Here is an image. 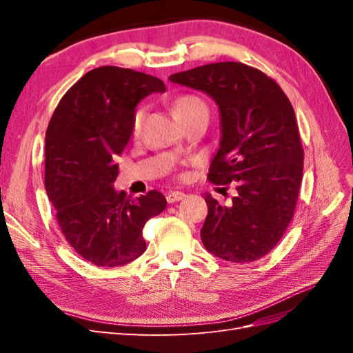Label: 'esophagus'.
Returning a JSON list of instances; mask_svg holds the SVG:
<instances>
[{"instance_id":"obj_1","label":"esophagus","mask_w":353,"mask_h":353,"mask_svg":"<svg viewBox=\"0 0 353 353\" xmlns=\"http://www.w3.org/2000/svg\"><path fill=\"white\" fill-rule=\"evenodd\" d=\"M183 199H185V193H183V191H170V193H168L166 196L168 203H175Z\"/></svg>"}]
</instances>
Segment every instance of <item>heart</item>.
Segmentation results:
<instances>
[{"instance_id":"heart-1","label":"heart","mask_w":353,"mask_h":353,"mask_svg":"<svg viewBox=\"0 0 353 353\" xmlns=\"http://www.w3.org/2000/svg\"><path fill=\"white\" fill-rule=\"evenodd\" d=\"M172 110L179 122L191 119V117L208 114V112H209L208 104L205 103V100L197 97V95H193V94H185V95H179V97H176L172 104ZM144 113H145L144 109H138L134 113V117H132V134L134 135H137L141 130Z\"/></svg>"}]
</instances>
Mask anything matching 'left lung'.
I'll use <instances>...</instances> for the list:
<instances>
[{
  "label": "left lung",
  "instance_id": "1",
  "mask_svg": "<svg viewBox=\"0 0 353 353\" xmlns=\"http://www.w3.org/2000/svg\"><path fill=\"white\" fill-rule=\"evenodd\" d=\"M169 81L216 101L222 137L208 179L237 190L230 208L206 194L203 244L230 262L263 258L292 222L302 183L303 148L290 100L272 78L237 61L210 63Z\"/></svg>",
  "mask_w": 353,
  "mask_h": 353
}]
</instances>
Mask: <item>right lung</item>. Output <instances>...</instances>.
<instances>
[{"mask_svg": "<svg viewBox=\"0 0 353 353\" xmlns=\"http://www.w3.org/2000/svg\"><path fill=\"white\" fill-rule=\"evenodd\" d=\"M163 81L116 66L92 69L68 90L46 134V190L63 236L95 266H122L145 252L143 228L162 213L156 190L132 199L113 188L116 154L132 134L137 104Z\"/></svg>", "mask_w": 353, "mask_h": 353, "instance_id": "1", "label": "right lung"}]
</instances>
